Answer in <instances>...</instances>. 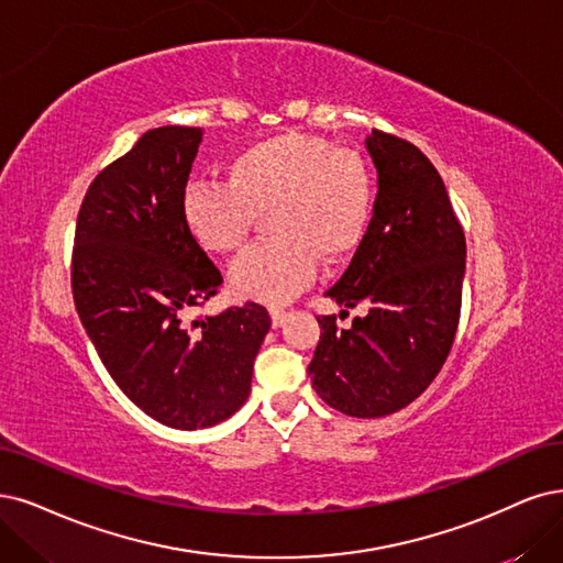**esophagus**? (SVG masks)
<instances>
[{"label": "esophagus", "instance_id": "esophagus-1", "mask_svg": "<svg viewBox=\"0 0 563 563\" xmlns=\"http://www.w3.org/2000/svg\"><path fill=\"white\" fill-rule=\"evenodd\" d=\"M268 316H271V324L280 327V324H283V318H285V310H283L280 306H271V308H268Z\"/></svg>", "mask_w": 563, "mask_h": 563}]
</instances>
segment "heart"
<instances>
[{
  "mask_svg": "<svg viewBox=\"0 0 563 563\" xmlns=\"http://www.w3.org/2000/svg\"><path fill=\"white\" fill-rule=\"evenodd\" d=\"M227 183L203 180L185 190L183 216L208 253H236L260 218L271 239L255 243L229 268L241 297L283 303L316 278L318 260L339 264L362 243L373 211L366 162L327 139L278 132L224 162Z\"/></svg>",
  "mask_w": 563,
  "mask_h": 563,
  "instance_id": "b5f03b06",
  "label": "heart"
}]
</instances>
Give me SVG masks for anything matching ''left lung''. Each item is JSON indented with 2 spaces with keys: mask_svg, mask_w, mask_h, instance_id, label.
Instances as JSON below:
<instances>
[{
  "mask_svg": "<svg viewBox=\"0 0 563 563\" xmlns=\"http://www.w3.org/2000/svg\"><path fill=\"white\" fill-rule=\"evenodd\" d=\"M366 148L378 197L355 257L327 297L366 316L350 329L318 316L322 334L308 373L320 399L350 418H383L439 376L460 324L464 229L427 155L373 130ZM347 313V310H343Z\"/></svg>",
  "mask_w": 563,
  "mask_h": 563,
  "instance_id": "left-lung-1",
  "label": "left lung"
}]
</instances>
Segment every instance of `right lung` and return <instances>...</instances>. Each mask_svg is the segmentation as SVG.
<instances>
[{
  "label": "right lung",
  "instance_id": "add662e5",
  "mask_svg": "<svg viewBox=\"0 0 563 563\" xmlns=\"http://www.w3.org/2000/svg\"><path fill=\"white\" fill-rule=\"evenodd\" d=\"M199 143V128L169 124L103 166L82 197L71 253L74 303L101 364L145 415L185 431L245 404L271 327L253 301L187 324L222 283L183 216Z\"/></svg>",
  "mask_w": 563,
  "mask_h": 563
}]
</instances>
